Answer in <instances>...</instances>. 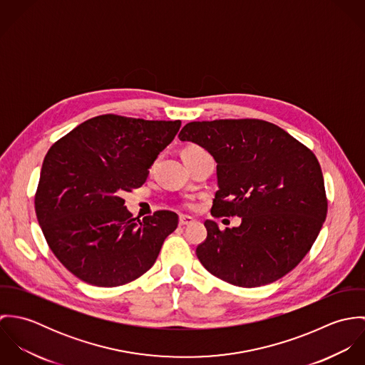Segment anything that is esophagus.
I'll use <instances>...</instances> for the list:
<instances>
[{
    "label": "esophagus",
    "instance_id": "34e87169",
    "mask_svg": "<svg viewBox=\"0 0 365 365\" xmlns=\"http://www.w3.org/2000/svg\"><path fill=\"white\" fill-rule=\"evenodd\" d=\"M195 219L191 217V216H187V215H180V225L181 226H187V225H191L194 223Z\"/></svg>",
    "mask_w": 365,
    "mask_h": 365
}]
</instances>
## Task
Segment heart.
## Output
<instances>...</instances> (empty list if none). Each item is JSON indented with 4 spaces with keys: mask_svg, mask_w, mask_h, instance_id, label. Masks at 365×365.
<instances>
[{
    "mask_svg": "<svg viewBox=\"0 0 365 365\" xmlns=\"http://www.w3.org/2000/svg\"><path fill=\"white\" fill-rule=\"evenodd\" d=\"M197 149H200V148H197V146H191V148H187L184 152H191V150H197ZM188 207H192V204L190 202V204H187Z\"/></svg>",
    "mask_w": 365,
    "mask_h": 365,
    "instance_id": "b5f03b06",
    "label": "heart"
}]
</instances>
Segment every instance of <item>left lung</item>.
<instances>
[{
    "label": "left lung",
    "mask_w": 365,
    "mask_h": 365,
    "mask_svg": "<svg viewBox=\"0 0 365 365\" xmlns=\"http://www.w3.org/2000/svg\"><path fill=\"white\" fill-rule=\"evenodd\" d=\"M180 140L213 156L219 190L213 217L239 216V227L220 230L205 220L197 256L209 272L236 287L271 284L311 250L327 215L320 164L312 150L279 126L261 119L187 123Z\"/></svg>",
    "instance_id": "left-lung-1"
}]
</instances>
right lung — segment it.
<instances>
[{
    "mask_svg": "<svg viewBox=\"0 0 365 365\" xmlns=\"http://www.w3.org/2000/svg\"><path fill=\"white\" fill-rule=\"evenodd\" d=\"M180 126L181 120L106 113L83 122L49 149L35 210L53 255L81 281L119 287L155 264L178 216L157 210L139 220L120 195L145 184Z\"/></svg>",
    "mask_w": 365,
    "mask_h": 365,
    "instance_id": "obj_1",
    "label": "right lung"
}]
</instances>
